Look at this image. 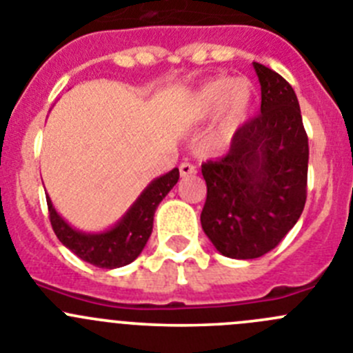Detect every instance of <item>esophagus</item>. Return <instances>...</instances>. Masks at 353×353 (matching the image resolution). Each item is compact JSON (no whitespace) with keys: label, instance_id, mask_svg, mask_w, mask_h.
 Here are the masks:
<instances>
[{"label":"esophagus","instance_id":"1","mask_svg":"<svg viewBox=\"0 0 353 353\" xmlns=\"http://www.w3.org/2000/svg\"><path fill=\"white\" fill-rule=\"evenodd\" d=\"M179 174L183 177L192 176V174H196V167L192 165V163H188V161H184V163H181L179 165Z\"/></svg>","mask_w":353,"mask_h":353}]
</instances>
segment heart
<instances>
[{
    "instance_id": "heart-1",
    "label": "heart",
    "mask_w": 353,
    "mask_h": 353,
    "mask_svg": "<svg viewBox=\"0 0 353 353\" xmlns=\"http://www.w3.org/2000/svg\"><path fill=\"white\" fill-rule=\"evenodd\" d=\"M254 101V85L247 78H216L196 88L188 101V111L196 120H205L223 111L221 130L223 136L233 134L245 120Z\"/></svg>"
}]
</instances>
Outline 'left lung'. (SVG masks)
I'll return each mask as SVG.
<instances>
[{
    "mask_svg": "<svg viewBox=\"0 0 353 353\" xmlns=\"http://www.w3.org/2000/svg\"><path fill=\"white\" fill-rule=\"evenodd\" d=\"M261 114L233 136L226 157L202 163L207 200L200 223L223 256L254 259L279 245L306 202L308 137L291 85L252 62Z\"/></svg>",
    "mask_w": 353,
    "mask_h": 353,
    "instance_id": "1",
    "label": "left lung"
}]
</instances>
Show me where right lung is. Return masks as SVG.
<instances>
[{
  "label": "right lung",
  "instance_id": "1",
  "mask_svg": "<svg viewBox=\"0 0 353 353\" xmlns=\"http://www.w3.org/2000/svg\"><path fill=\"white\" fill-rule=\"evenodd\" d=\"M179 179V169L151 181L143 190L137 200L127 209V212L111 228L102 232H83L69 225L55 210L50 196H47L50 223L55 235L71 252L83 261L99 268H120L132 263L143 252L151 232L153 216L158 203L176 186Z\"/></svg>",
  "mask_w": 353,
  "mask_h": 353
}]
</instances>
